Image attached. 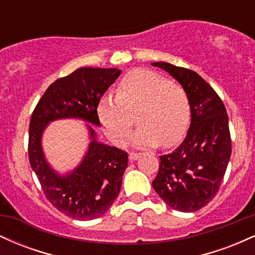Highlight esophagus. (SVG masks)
<instances>
[{
	"instance_id": "obj_1",
	"label": "esophagus",
	"mask_w": 255,
	"mask_h": 255,
	"mask_svg": "<svg viewBox=\"0 0 255 255\" xmlns=\"http://www.w3.org/2000/svg\"><path fill=\"white\" fill-rule=\"evenodd\" d=\"M140 154H141L140 152H129V159L135 160L140 157Z\"/></svg>"
}]
</instances>
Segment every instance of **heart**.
<instances>
[{
  "label": "heart",
  "instance_id": "1",
  "mask_svg": "<svg viewBox=\"0 0 255 255\" xmlns=\"http://www.w3.org/2000/svg\"><path fill=\"white\" fill-rule=\"evenodd\" d=\"M105 133L116 144L129 139L136 115L139 129L133 136L137 146L176 144L188 127L191 103L181 86L156 72L137 69L120 80L116 97L105 96L97 107Z\"/></svg>",
  "mask_w": 255,
  "mask_h": 255
}]
</instances>
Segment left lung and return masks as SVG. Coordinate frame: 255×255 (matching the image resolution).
<instances>
[{
  "label": "left lung",
  "mask_w": 255,
  "mask_h": 255,
  "mask_svg": "<svg viewBox=\"0 0 255 255\" xmlns=\"http://www.w3.org/2000/svg\"><path fill=\"white\" fill-rule=\"evenodd\" d=\"M151 64L163 68L182 85L192 111L187 136L170 153L159 156L152 186L171 209L198 211L218 193L231 156L227 109L198 73L166 62Z\"/></svg>",
  "instance_id": "8db88e82"
}]
</instances>
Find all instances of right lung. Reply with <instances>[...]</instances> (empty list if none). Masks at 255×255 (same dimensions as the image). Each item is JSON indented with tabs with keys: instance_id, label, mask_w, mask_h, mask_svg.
<instances>
[{
	"instance_id": "right-lung-1",
	"label": "right lung",
	"mask_w": 255,
	"mask_h": 255,
	"mask_svg": "<svg viewBox=\"0 0 255 255\" xmlns=\"http://www.w3.org/2000/svg\"><path fill=\"white\" fill-rule=\"evenodd\" d=\"M121 71L116 68H79L57 79L46 89L32 113L28 128V159L36 172L43 193L60 212L78 221L103 216L122 186L128 166V153L96 141L92 142L83 163L67 176H58L43 156L40 136L45 126L57 119L79 118L99 126L97 107L101 97Z\"/></svg>"
}]
</instances>
